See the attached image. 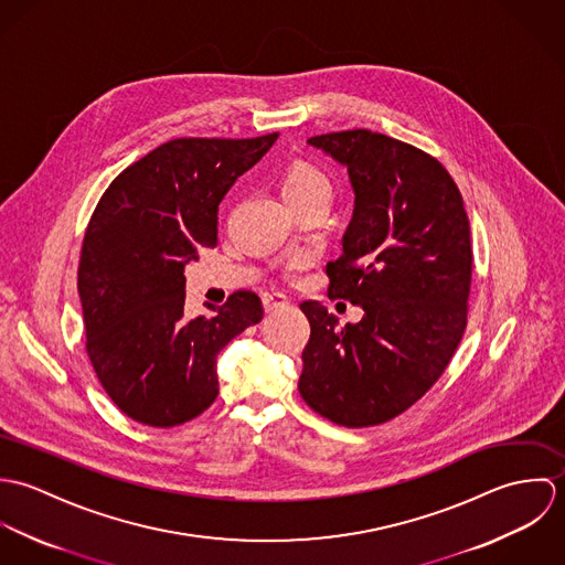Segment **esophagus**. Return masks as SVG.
Instances as JSON below:
<instances>
[{"instance_id": "34e87169", "label": "esophagus", "mask_w": 565, "mask_h": 565, "mask_svg": "<svg viewBox=\"0 0 565 565\" xmlns=\"http://www.w3.org/2000/svg\"><path fill=\"white\" fill-rule=\"evenodd\" d=\"M287 305H289V298L285 294H265L263 296V307L267 313H274Z\"/></svg>"}]
</instances>
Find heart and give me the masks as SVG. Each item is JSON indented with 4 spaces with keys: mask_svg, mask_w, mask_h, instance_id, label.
Listing matches in <instances>:
<instances>
[{
    "mask_svg": "<svg viewBox=\"0 0 565 565\" xmlns=\"http://www.w3.org/2000/svg\"><path fill=\"white\" fill-rule=\"evenodd\" d=\"M280 193L289 206L330 198V180L322 169L311 161H294L280 175ZM305 265V256H294L289 269H300Z\"/></svg>",
    "mask_w": 565,
    "mask_h": 565,
    "instance_id": "b5f03b06",
    "label": "heart"
}]
</instances>
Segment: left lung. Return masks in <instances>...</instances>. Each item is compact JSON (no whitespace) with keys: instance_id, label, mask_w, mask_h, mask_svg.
Listing matches in <instances>:
<instances>
[{"instance_id":"left-lung-1","label":"left lung","mask_w":565,"mask_h":565,"mask_svg":"<svg viewBox=\"0 0 565 565\" xmlns=\"http://www.w3.org/2000/svg\"><path fill=\"white\" fill-rule=\"evenodd\" d=\"M348 167L354 211L343 252L326 265L328 298L363 309L339 326L322 302L311 323L300 396L348 428L376 426L417 403L448 367L468 323L470 222L459 186L430 154L372 130L311 137Z\"/></svg>"}]
</instances>
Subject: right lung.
<instances>
[{
  "label": "right lung",
  "mask_w": 565,
  "mask_h": 565,
  "mask_svg": "<svg viewBox=\"0 0 565 565\" xmlns=\"http://www.w3.org/2000/svg\"><path fill=\"white\" fill-rule=\"evenodd\" d=\"M278 132L173 139L126 167L99 198L82 242L78 294L90 365L135 422L171 428L220 394L217 354L263 320L252 291L184 318V265L217 245V209Z\"/></svg>",
  "instance_id": "obj_1"
}]
</instances>
